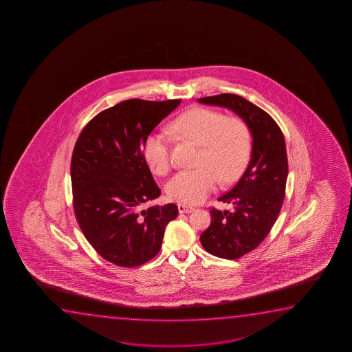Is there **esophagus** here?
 I'll list each match as a JSON object with an SVG mask.
<instances>
[{"instance_id":"34e87169","label":"esophagus","mask_w":352,"mask_h":352,"mask_svg":"<svg viewBox=\"0 0 352 352\" xmlns=\"http://www.w3.org/2000/svg\"><path fill=\"white\" fill-rule=\"evenodd\" d=\"M178 210L180 214H188V212H192L195 210V208L190 207V206H185V204H179Z\"/></svg>"}]
</instances>
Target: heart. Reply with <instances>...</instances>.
I'll return each mask as SVG.
<instances>
[{"instance_id": "heart-1", "label": "heart", "mask_w": 352, "mask_h": 352, "mask_svg": "<svg viewBox=\"0 0 352 352\" xmlns=\"http://www.w3.org/2000/svg\"><path fill=\"white\" fill-rule=\"evenodd\" d=\"M170 131L201 146L199 168L180 170L167 183L166 190L173 201L184 204L203 202L215 191L220 178L223 183H233L248 166L250 132L239 119L196 108L175 119L170 124ZM143 156L155 174L168 173L172 161L167 135L162 132L150 135L143 146Z\"/></svg>"}]
</instances>
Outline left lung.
I'll list each match as a JSON object with an SVG mask.
<instances>
[{
	"label": "left lung",
	"mask_w": 352,
	"mask_h": 352,
	"mask_svg": "<svg viewBox=\"0 0 352 352\" xmlns=\"http://www.w3.org/2000/svg\"><path fill=\"white\" fill-rule=\"evenodd\" d=\"M198 102L234 111L252 137L245 172L219 198L232 203L234 210L212 209V223L199 236L209 254L236 260L260 245L279 215L289 174L284 135L268 113L244 97L222 94L198 98Z\"/></svg>",
	"instance_id": "obj_1"
}]
</instances>
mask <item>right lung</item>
I'll return each mask as SVG.
<instances>
[{
	"mask_svg": "<svg viewBox=\"0 0 352 352\" xmlns=\"http://www.w3.org/2000/svg\"><path fill=\"white\" fill-rule=\"evenodd\" d=\"M182 100H127L97 114L78 138L71 162L73 207L92 248L111 263L137 267L159 254L173 203L143 209L160 197L143 156L155 127Z\"/></svg>",
	"mask_w": 352,
	"mask_h": 352,
	"instance_id": "obj_1",
	"label": "right lung"
}]
</instances>
